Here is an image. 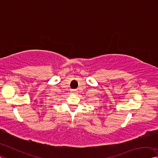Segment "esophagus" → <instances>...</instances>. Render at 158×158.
Here are the masks:
<instances>
[{"instance_id":"obj_1","label":"esophagus","mask_w":158,"mask_h":158,"mask_svg":"<svg viewBox=\"0 0 158 158\" xmlns=\"http://www.w3.org/2000/svg\"><path fill=\"white\" fill-rule=\"evenodd\" d=\"M77 91H77V89H72L71 90V92L73 93V94H77Z\"/></svg>"}]
</instances>
